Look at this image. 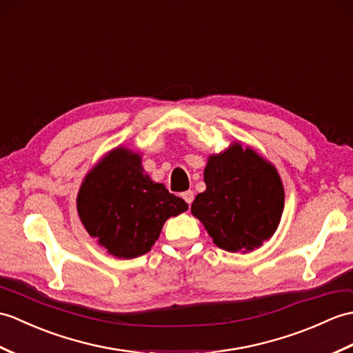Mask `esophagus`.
Returning a JSON list of instances; mask_svg holds the SVG:
<instances>
[{
  "instance_id": "obj_1",
  "label": "esophagus",
  "mask_w": 353,
  "mask_h": 353,
  "mask_svg": "<svg viewBox=\"0 0 353 353\" xmlns=\"http://www.w3.org/2000/svg\"><path fill=\"white\" fill-rule=\"evenodd\" d=\"M182 199H183L188 204H191V203L194 201V192H192V191H186V192H183V194H182Z\"/></svg>"
}]
</instances>
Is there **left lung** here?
Returning a JSON list of instances; mask_svg holds the SVG:
<instances>
[{"mask_svg":"<svg viewBox=\"0 0 353 353\" xmlns=\"http://www.w3.org/2000/svg\"><path fill=\"white\" fill-rule=\"evenodd\" d=\"M206 191L191 212L219 248L248 252L272 237L281 221L284 188L272 163L239 143L212 154L204 168Z\"/></svg>","mask_w":353,"mask_h":353,"instance_id":"1","label":"left lung"}]
</instances>
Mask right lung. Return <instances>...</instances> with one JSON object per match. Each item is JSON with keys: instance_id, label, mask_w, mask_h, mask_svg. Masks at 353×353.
<instances>
[{"instance_id": "obj_1", "label": "right lung", "mask_w": 353, "mask_h": 353, "mask_svg": "<svg viewBox=\"0 0 353 353\" xmlns=\"http://www.w3.org/2000/svg\"><path fill=\"white\" fill-rule=\"evenodd\" d=\"M88 234L119 259L149 252L162 225L188 204L144 173L141 157L117 147L88 171L77 199Z\"/></svg>"}]
</instances>
